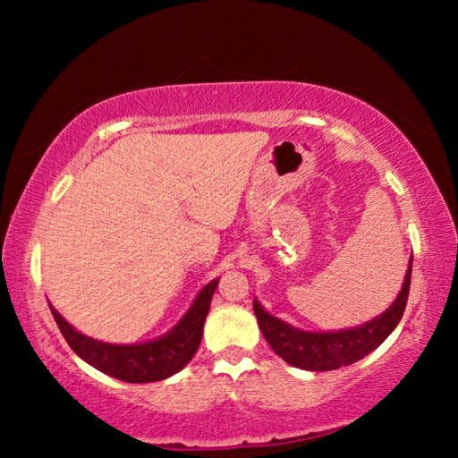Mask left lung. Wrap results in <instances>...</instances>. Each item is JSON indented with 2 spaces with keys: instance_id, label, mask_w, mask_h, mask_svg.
<instances>
[{
  "instance_id": "obj_1",
  "label": "left lung",
  "mask_w": 458,
  "mask_h": 458,
  "mask_svg": "<svg viewBox=\"0 0 458 458\" xmlns=\"http://www.w3.org/2000/svg\"><path fill=\"white\" fill-rule=\"evenodd\" d=\"M410 276H412V259H410L404 284H402V291L398 299L394 301V305L384 315H379L377 319L345 331L307 333L268 315L257 301L252 303V309L259 319L262 335H265L275 353L281 355L286 363L301 369L329 371L360 361L363 355L374 352L396 329L408 303Z\"/></svg>"
}]
</instances>
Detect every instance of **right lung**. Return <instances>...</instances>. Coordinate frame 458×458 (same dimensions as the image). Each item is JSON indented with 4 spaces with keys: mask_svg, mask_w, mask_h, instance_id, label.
I'll return each instance as SVG.
<instances>
[{
    "mask_svg": "<svg viewBox=\"0 0 458 458\" xmlns=\"http://www.w3.org/2000/svg\"><path fill=\"white\" fill-rule=\"evenodd\" d=\"M216 286H218V281H212L201 289L196 303L191 305L172 333L141 345H111L82 335L72 325H68L58 311H54L52 307L50 309L66 344L92 368L131 384L159 382V379L174 376L175 371L188 366L193 353L198 352Z\"/></svg>",
    "mask_w": 458,
    "mask_h": 458,
    "instance_id": "right-lung-1",
    "label": "right lung"
}]
</instances>
